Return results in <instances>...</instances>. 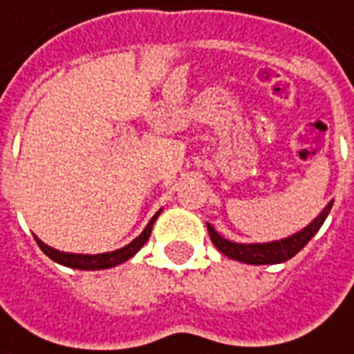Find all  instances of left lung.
<instances>
[{"mask_svg":"<svg viewBox=\"0 0 354 354\" xmlns=\"http://www.w3.org/2000/svg\"><path fill=\"white\" fill-rule=\"evenodd\" d=\"M331 206H333V201H331L326 208L322 209L318 218L312 219L310 223L304 229H301L299 233H295L291 237L281 239V241H272V243H252V245L233 243V241H229V239L221 237L218 231L212 227L209 223H206V227H208L212 243L216 245V248H218L221 254H225L229 256V258H233V260H239V262H245V264L252 266L281 264V262H287L289 258H293L299 250H303V248L306 247V243L318 233V229L322 227V223L326 221Z\"/></svg>","mask_w":354,"mask_h":354,"instance_id":"left-lung-1","label":"left lung"}]
</instances>
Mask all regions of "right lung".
I'll return each mask as SVG.
<instances>
[{
    "mask_svg": "<svg viewBox=\"0 0 354 354\" xmlns=\"http://www.w3.org/2000/svg\"><path fill=\"white\" fill-rule=\"evenodd\" d=\"M160 214H162V209L156 212V216L148 221L145 231L135 241H131L127 247L113 250V252H104V254H73V252H61V250L48 247L38 237H36V243H38V247L42 248L44 254L50 256L53 262H57L61 266H67V268H73V270H107V268H113V266L127 262L129 258H133L140 248L145 247V243L150 237V233H152L153 221L158 219Z\"/></svg>",
    "mask_w": 354,
    "mask_h": 354,
    "instance_id": "add662e5",
    "label": "right lung"
}]
</instances>
